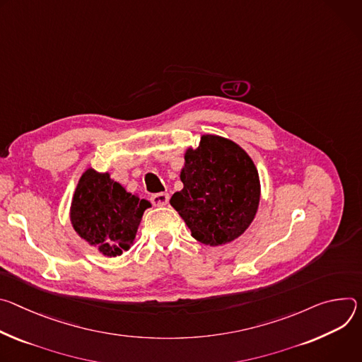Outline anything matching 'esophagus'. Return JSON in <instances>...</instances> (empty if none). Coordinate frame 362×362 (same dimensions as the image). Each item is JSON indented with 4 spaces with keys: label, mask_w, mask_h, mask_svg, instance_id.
<instances>
[{
    "label": "esophagus",
    "mask_w": 362,
    "mask_h": 362,
    "mask_svg": "<svg viewBox=\"0 0 362 362\" xmlns=\"http://www.w3.org/2000/svg\"><path fill=\"white\" fill-rule=\"evenodd\" d=\"M168 202H170V194L168 192H158V194L151 195V203L155 207H163V206L168 204Z\"/></svg>",
    "instance_id": "34e87169"
}]
</instances>
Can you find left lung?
Listing matches in <instances>:
<instances>
[{
	"label": "left lung",
	"instance_id": "1",
	"mask_svg": "<svg viewBox=\"0 0 362 362\" xmlns=\"http://www.w3.org/2000/svg\"><path fill=\"white\" fill-rule=\"evenodd\" d=\"M181 181L184 188L170 203L199 243L233 242L253 221L260 199L259 174L252 158L234 142L202 136L198 148L185 153Z\"/></svg>",
	"mask_w": 362,
	"mask_h": 362
}]
</instances>
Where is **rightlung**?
I'll return each mask as SVG.
<instances>
[{
  "label": "right lung",
  "mask_w": 362,
  "mask_h": 362,
  "mask_svg": "<svg viewBox=\"0 0 362 362\" xmlns=\"http://www.w3.org/2000/svg\"><path fill=\"white\" fill-rule=\"evenodd\" d=\"M149 202L132 195L109 174L88 170L73 195L70 218L76 233L105 256L128 250Z\"/></svg>",
  "instance_id": "right-lung-1"
}]
</instances>
